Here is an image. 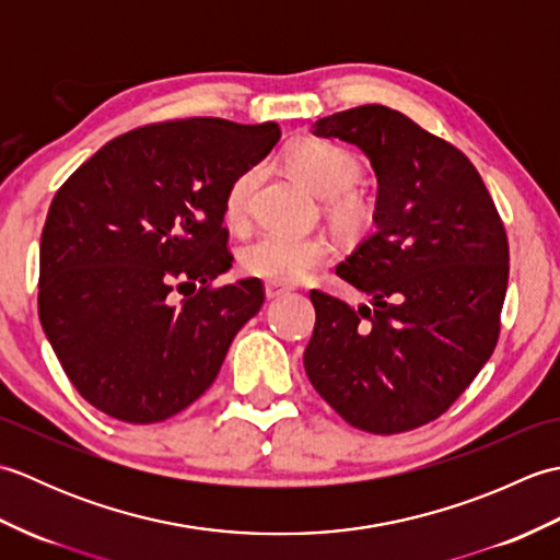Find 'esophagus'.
<instances>
[{"label":"esophagus","mask_w":560,"mask_h":560,"mask_svg":"<svg viewBox=\"0 0 560 560\" xmlns=\"http://www.w3.org/2000/svg\"><path fill=\"white\" fill-rule=\"evenodd\" d=\"M265 293H267V299L269 301H273V299H281V295H287L289 293V289H283V287H279V283H267L265 287Z\"/></svg>","instance_id":"1"}]
</instances>
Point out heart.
Masks as SVG:
<instances>
[{"instance_id": "obj_1", "label": "heart", "mask_w": 560, "mask_h": 560, "mask_svg": "<svg viewBox=\"0 0 560 560\" xmlns=\"http://www.w3.org/2000/svg\"><path fill=\"white\" fill-rule=\"evenodd\" d=\"M287 163L295 175L311 185L317 195L327 197V213L343 233H361L373 221V207L361 192L351 189L361 180V161L347 147L335 141L305 139L287 153ZM257 173L249 168L233 177L223 197V217L229 225H243L249 217V197ZM331 245L319 233L265 231L241 249V265L253 277L267 279L279 287L305 279L329 257Z\"/></svg>"}]
</instances>
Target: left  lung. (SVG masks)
<instances>
[{
	"label": "left lung",
	"instance_id": "left-lung-1",
	"mask_svg": "<svg viewBox=\"0 0 560 560\" xmlns=\"http://www.w3.org/2000/svg\"><path fill=\"white\" fill-rule=\"evenodd\" d=\"M315 135L371 159L377 231L337 267L373 305L311 291L305 373L359 431H413L491 359L510 273L505 225L471 161L407 115L361 105L317 120Z\"/></svg>",
	"mask_w": 560,
	"mask_h": 560
}]
</instances>
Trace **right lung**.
<instances>
[{
  "mask_svg": "<svg viewBox=\"0 0 560 560\" xmlns=\"http://www.w3.org/2000/svg\"><path fill=\"white\" fill-rule=\"evenodd\" d=\"M279 137L277 122H153L108 141L57 189L40 235L38 315L98 411L159 423L217 380L265 303L259 279L213 287L233 261L223 197Z\"/></svg>",
  "mask_w": 560,
  "mask_h": 560,
  "instance_id": "right-lung-1",
  "label": "right lung"
}]
</instances>
